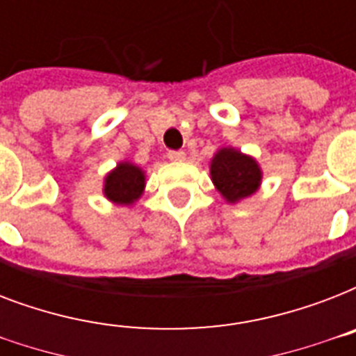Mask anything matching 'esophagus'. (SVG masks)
Returning <instances> with one entry per match:
<instances>
[{
  "label": "esophagus",
  "instance_id": "1",
  "mask_svg": "<svg viewBox=\"0 0 356 356\" xmlns=\"http://www.w3.org/2000/svg\"><path fill=\"white\" fill-rule=\"evenodd\" d=\"M168 159L172 162H184L186 155H184V151H170V153H168Z\"/></svg>",
  "mask_w": 356,
  "mask_h": 356
}]
</instances>
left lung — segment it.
I'll list each match as a JSON object with an SVG mask.
<instances>
[{
  "instance_id": "8db88e82",
  "label": "left lung",
  "mask_w": 356,
  "mask_h": 356,
  "mask_svg": "<svg viewBox=\"0 0 356 356\" xmlns=\"http://www.w3.org/2000/svg\"><path fill=\"white\" fill-rule=\"evenodd\" d=\"M209 170L220 195L231 205L251 197L262 184V168L257 159L233 145L220 147L211 159Z\"/></svg>"
}]
</instances>
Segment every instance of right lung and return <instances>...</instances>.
Wrapping results in <instances>:
<instances>
[{
    "label": "right lung",
    "instance_id": "right-lung-1",
    "mask_svg": "<svg viewBox=\"0 0 356 356\" xmlns=\"http://www.w3.org/2000/svg\"><path fill=\"white\" fill-rule=\"evenodd\" d=\"M145 190V172L129 161H120L103 179V195L111 203L131 207Z\"/></svg>",
    "mask_w": 356,
    "mask_h": 356
}]
</instances>
